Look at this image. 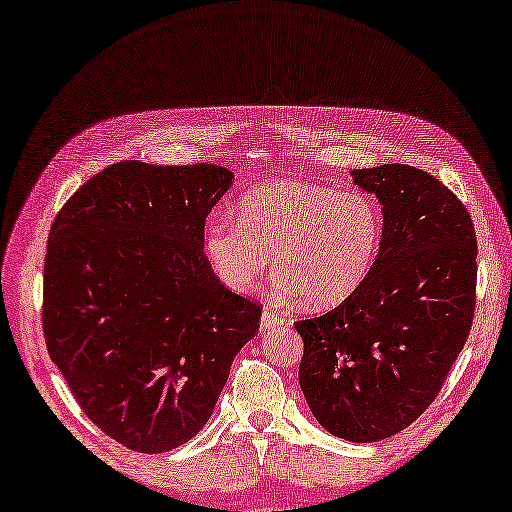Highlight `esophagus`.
<instances>
[{"label": "esophagus", "instance_id": "1", "mask_svg": "<svg viewBox=\"0 0 512 512\" xmlns=\"http://www.w3.org/2000/svg\"><path fill=\"white\" fill-rule=\"evenodd\" d=\"M286 323V319L281 317V314H277L275 310L266 308L262 312V330H270V328H281V325Z\"/></svg>", "mask_w": 512, "mask_h": 512}]
</instances>
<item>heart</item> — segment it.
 Segmentation results:
<instances>
[{"instance_id":"heart-1","label":"heart","mask_w":512,"mask_h":512,"mask_svg":"<svg viewBox=\"0 0 512 512\" xmlns=\"http://www.w3.org/2000/svg\"><path fill=\"white\" fill-rule=\"evenodd\" d=\"M383 244V213L363 191L275 180L242 195L237 222L213 217L204 253L233 292L262 281L270 257L279 286L297 292L301 306L334 308L372 275Z\"/></svg>"}]
</instances>
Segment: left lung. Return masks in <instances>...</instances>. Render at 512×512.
<instances>
[{"label": "left lung", "instance_id": "1", "mask_svg": "<svg viewBox=\"0 0 512 512\" xmlns=\"http://www.w3.org/2000/svg\"><path fill=\"white\" fill-rule=\"evenodd\" d=\"M383 204L372 275L341 306L297 321L299 385L332 436L378 442L422 416L469 339L477 239L451 189L409 165L354 169Z\"/></svg>", "mask_w": 512, "mask_h": 512}]
</instances>
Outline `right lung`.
Listing matches in <instances>:
<instances>
[{
	"label": "right lung",
	"mask_w": 512,
	"mask_h": 512,
	"mask_svg": "<svg viewBox=\"0 0 512 512\" xmlns=\"http://www.w3.org/2000/svg\"><path fill=\"white\" fill-rule=\"evenodd\" d=\"M233 173L125 160L54 217L43 266V336L96 427L165 453L209 422L262 308L228 290L204 255V224Z\"/></svg>",
	"instance_id": "1"
}]
</instances>
